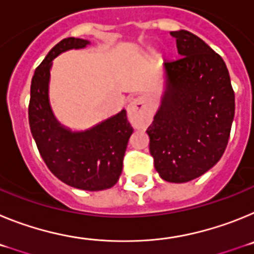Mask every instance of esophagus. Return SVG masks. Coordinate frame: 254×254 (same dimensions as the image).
Wrapping results in <instances>:
<instances>
[{
  "label": "esophagus",
  "instance_id": "1",
  "mask_svg": "<svg viewBox=\"0 0 254 254\" xmlns=\"http://www.w3.org/2000/svg\"><path fill=\"white\" fill-rule=\"evenodd\" d=\"M128 120L134 127H140L141 125L149 121L150 118V108L149 100L145 96L134 98L127 107Z\"/></svg>",
  "mask_w": 254,
  "mask_h": 254
}]
</instances>
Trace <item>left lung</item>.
<instances>
[{"label":"left lung","instance_id":"left-lung-1","mask_svg":"<svg viewBox=\"0 0 254 254\" xmlns=\"http://www.w3.org/2000/svg\"><path fill=\"white\" fill-rule=\"evenodd\" d=\"M178 60L164 61L165 90L147 128L159 176L186 183L223 156L234 120L235 98L224 60L187 30L170 31Z\"/></svg>","mask_w":254,"mask_h":254}]
</instances>
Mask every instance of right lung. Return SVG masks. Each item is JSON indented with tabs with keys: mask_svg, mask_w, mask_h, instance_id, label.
Listing matches in <instances>:
<instances>
[{
	"mask_svg": "<svg viewBox=\"0 0 254 254\" xmlns=\"http://www.w3.org/2000/svg\"><path fill=\"white\" fill-rule=\"evenodd\" d=\"M89 44V40L66 38L37 67L31 78L29 125L44 163L60 181L78 190H103L113 187L122 173L123 156L133 132L126 111L85 131H71L58 122L49 104L52 61Z\"/></svg>",
	"mask_w": 254,
	"mask_h": 254,
	"instance_id": "obj_1",
	"label": "right lung"
}]
</instances>
